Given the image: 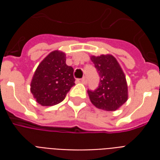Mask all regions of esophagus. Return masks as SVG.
Listing matches in <instances>:
<instances>
[{"instance_id": "34e87169", "label": "esophagus", "mask_w": 160, "mask_h": 160, "mask_svg": "<svg viewBox=\"0 0 160 160\" xmlns=\"http://www.w3.org/2000/svg\"><path fill=\"white\" fill-rule=\"evenodd\" d=\"M80 81H81V83H83V84H87V77H83L81 80H80Z\"/></svg>"}]
</instances>
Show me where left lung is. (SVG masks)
Segmentation results:
<instances>
[{"label":"left lung","mask_w":160,"mask_h":160,"mask_svg":"<svg viewBox=\"0 0 160 160\" xmlns=\"http://www.w3.org/2000/svg\"><path fill=\"white\" fill-rule=\"evenodd\" d=\"M91 60L99 74V84L95 90H88L91 102L98 109L107 111L118 110L128 99L126 78L114 56L102 55Z\"/></svg>","instance_id":"8db88e82"}]
</instances>
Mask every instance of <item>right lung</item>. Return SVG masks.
Here are the masks:
<instances>
[{"label": "right lung", "instance_id": "obj_1", "mask_svg": "<svg viewBox=\"0 0 160 160\" xmlns=\"http://www.w3.org/2000/svg\"><path fill=\"white\" fill-rule=\"evenodd\" d=\"M73 68L66 64V55L53 51L40 63L33 75L31 92L42 106L61 103L75 85Z\"/></svg>", "mask_w": 160, "mask_h": 160}]
</instances>
